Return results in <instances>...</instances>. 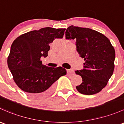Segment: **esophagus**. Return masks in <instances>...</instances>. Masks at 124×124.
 Listing matches in <instances>:
<instances>
[{
	"label": "esophagus",
	"instance_id": "obj_1",
	"mask_svg": "<svg viewBox=\"0 0 124 124\" xmlns=\"http://www.w3.org/2000/svg\"><path fill=\"white\" fill-rule=\"evenodd\" d=\"M67 71H68V72L69 73V74H74V71L73 70H71V69H70V70H67Z\"/></svg>",
	"mask_w": 124,
	"mask_h": 124
}]
</instances>
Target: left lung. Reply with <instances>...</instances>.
I'll list each match as a JSON object with an SVG mask.
<instances>
[{"instance_id":"1","label":"left lung","mask_w":124,"mask_h":124,"mask_svg":"<svg viewBox=\"0 0 124 124\" xmlns=\"http://www.w3.org/2000/svg\"><path fill=\"white\" fill-rule=\"evenodd\" d=\"M65 37L76 39L77 50L85 61L83 70L75 71L83 79L77 90L83 94L98 93L114 72L115 52L110 40L97 31L73 25L66 29Z\"/></svg>"}]
</instances>
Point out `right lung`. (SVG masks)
I'll return each instance as SVG.
<instances>
[{"instance_id":"right-lung-1","label":"right lung","mask_w":124,"mask_h":124,"mask_svg":"<svg viewBox=\"0 0 124 124\" xmlns=\"http://www.w3.org/2000/svg\"><path fill=\"white\" fill-rule=\"evenodd\" d=\"M65 30L46 27L31 31L12 44L8 65L16 85L30 97L41 98L51 94L54 82L66 74L65 68L48 67L40 59L47 56L49 44L63 38Z\"/></svg>"}]
</instances>
